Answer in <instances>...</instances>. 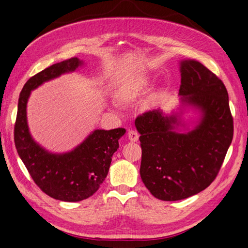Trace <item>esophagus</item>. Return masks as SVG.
Listing matches in <instances>:
<instances>
[{
    "label": "esophagus",
    "mask_w": 248,
    "mask_h": 248,
    "mask_svg": "<svg viewBox=\"0 0 248 248\" xmlns=\"http://www.w3.org/2000/svg\"><path fill=\"white\" fill-rule=\"evenodd\" d=\"M128 139H129L131 142L138 141V139H139V134L137 133V131H135V130H129V131H128Z\"/></svg>",
    "instance_id": "1"
}]
</instances>
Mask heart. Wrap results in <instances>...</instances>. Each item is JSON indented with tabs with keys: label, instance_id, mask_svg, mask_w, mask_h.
<instances>
[{
	"label": "heart",
	"instance_id": "obj_1",
	"mask_svg": "<svg viewBox=\"0 0 248 248\" xmlns=\"http://www.w3.org/2000/svg\"><path fill=\"white\" fill-rule=\"evenodd\" d=\"M150 86L151 78L147 75H139L121 84L114 92V98L117 103L127 105L144 94Z\"/></svg>",
	"mask_w": 248,
	"mask_h": 248
}]
</instances>
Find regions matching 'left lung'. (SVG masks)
<instances>
[{"label":"left lung","mask_w":248,"mask_h":248,"mask_svg":"<svg viewBox=\"0 0 248 248\" xmlns=\"http://www.w3.org/2000/svg\"><path fill=\"white\" fill-rule=\"evenodd\" d=\"M179 95L184 104L200 109L194 129L175 131L177 115L160 109L139 115L143 184L158 200L173 202L200 193L216 179L233 137V119L223 81L195 60L180 62Z\"/></svg>","instance_id":"left-lung-1"}]
</instances>
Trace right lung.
Returning a JSON list of instances; mask_svg holds the SVG:
<instances>
[{
	"mask_svg": "<svg viewBox=\"0 0 248 248\" xmlns=\"http://www.w3.org/2000/svg\"><path fill=\"white\" fill-rule=\"evenodd\" d=\"M82 62L73 57L37 73L22 89L15 123V144L21 160L35 184L55 200L79 202L93 195L108 174L111 157L119 148L124 128L96 129L73 151L52 154L32 140L26 121V104L31 91L45 81L72 72Z\"/></svg>",
	"mask_w": 248,
	"mask_h": 248,
	"instance_id": "1",
	"label": "right lung"
}]
</instances>
